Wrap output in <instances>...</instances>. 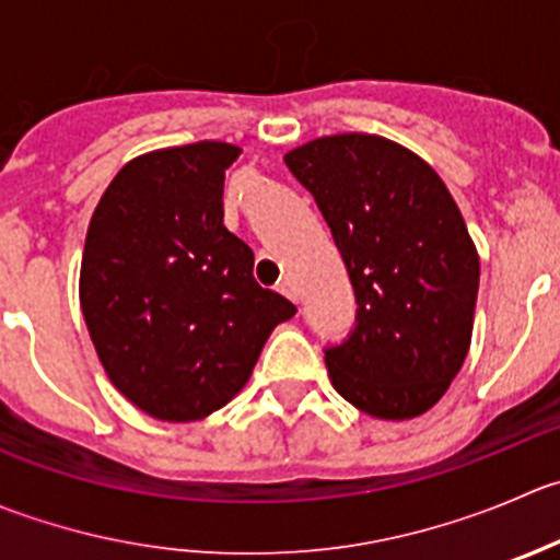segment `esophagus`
<instances>
[{
    "label": "esophagus",
    "mask_w": 560,
    "mask_h": 560,
    "mask_svg": "<svg viewBox=\"0 0 560 560\" xmlns=\"http://www.w3.org/2000/svg\"><path fill=\"white\" fill-rule=\"evenodd\" d=\"M279 292H281V295L292 298V301H298V290H295V281H292V279H290V276H284V279H281V284H279Z\"/></svg>",
    "instance_id": "1"
}]
</instances>
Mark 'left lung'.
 <instances>
[{"mask_svg":"<svg viewBox=\"0 0 560 560\" xmlns=\"http://www.w3.org/2000/svg\"><path fill=\"white\" fill-rule=\"evenodd\" d=\"M284 164L312 191L355 290V330L325 350L330 383L383 421L421 416L474 336L479 252L457 202L421 155L385 136H319Z\"/></svg>","mask_w":560,"mask_h":560,"instance_id":"1","label":"left lung"}]
</instances>
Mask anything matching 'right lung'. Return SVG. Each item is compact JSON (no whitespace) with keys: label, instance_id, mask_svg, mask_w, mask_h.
Here are the masks:
<instances>
[{"label":"right lung","instance_id":"right-lung-1","mask_svg":"<svg viewBox=\"0 0 560 560\" xmlns=\"http://www.w3.org/2000/svg\"><path fill=\"white\" fill-rule=\"evenodd\" d=\"M230 142L136 155L90 219L79 301L114 388L159 421H199L248 383L273 328L295 314L254 279L224 226Z\"/></svg>","mask_w":560,"mask_h":560}]
</instances>
